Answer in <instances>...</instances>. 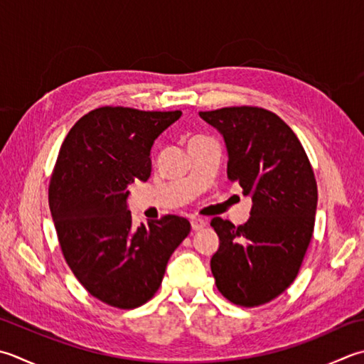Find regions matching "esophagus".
I'll return each mask as SVG.
<instances>
[{
    "label": "esophagus",
    "mask_w": 364,
    "mask_h": 364,
    "mask_svg": "<svg viewBox=\"0 0 364 364\" xmlns=\"http://www.w3.org/2000/svg\"><path fill=\"white\" fill-rule=\"evenodd\" d=\"M206 225V220L205 219H202V218H194V219H191V227H192V230H200V229H203V227Z\"/></svg>",
    "instance_id": "obj_1"
}]
</instances>
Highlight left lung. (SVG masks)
Wrapping results in <instances>:
<instances>
[{
	"label": "left lung",
	"mask_w": 364,
	"mask_h": 364,
	"mask_svg": "<svg viewBox=\"0 0 364 364\" xmlns=\"http://www.w3.org/2000/svg\"><path fill=\"white\" fill-rule=\"evenodd\" d=\"M198 115L223 134L229 180L252 197L243 225L211 220L220 241L211 257L216 287L233 304H265L295 281L309 247L317 208L314 170L295 132L273 112L241 105Z\"/></svg>",
	"instance_id": "1"
}]
</instances>
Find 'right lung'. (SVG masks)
<instances>
[{
  "label": "right lung",
  "mask_w": 364,
  "mask_h": 364,
  "mask_svg": "<svg viewBox=\"0 0 364 364\" xmlns=\"http://www.w3.org/2000/svg\"><path fill=\"white\" fill-rule=\"evenodd\" d=\"M181 117L131 107H99L64 139L48 186V205L64 260L97 300L134 309L158 291L167 262L191 232L167 215L132 225L129 184L151 175L154 140Z\"/></svg>",
  "instance_id": "add662e5"
}]
</instances>
